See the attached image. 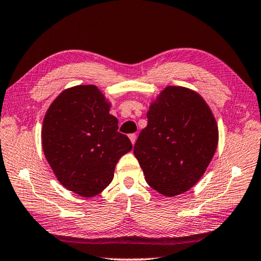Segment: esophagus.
<instances>
[{
	"label": "esophagus",
	"mask_w": 261,
	"mask_h": 261,
	"mask_svg": "<svg viewBox=\"0 0 261 261\" xmlns=\"http://www.w3.org/2000/svg\"><path fill=\"white\" fill-rule=\"evenodd\" d=\"M129 139H130L132 145H134L135 141H137V134H130V135H129Z\"/></svg>",
	"instance_id": "esophagus-1"
}]
</instances>
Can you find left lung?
Here are the masks:
<instances>
[{
    "label": "left lung",
    "instance_id": "obj_1",
    "mask_svg": "<svg viewBox=\"0 0 261 261\" xmlns=\"http://www.w3.org/2000/svg\"><path fill=\"white\" fill-rule=\"evenodd\" d=\"M134 146L147 184L168 198L190 191L217 150L218 123L198 92L167 86L152 100Z\"/></svg>",
    "mask_w": 261,
    "mask_h": 261
}]
</instances>
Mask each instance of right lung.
Segmentation results:
<instances>
[{"label":"right lung","instance_id":"obj_1","mask_svg":"<svg viewBox=\"0 0 261 261\" xmlns=\"http://www.w3.org/2000/svg\"><path fill=\"white\" fill-rule=\"evenodd\" d=\"M111 107L96 86L79 85L62 90L44 115V156L59 182L84 198L100 194L112 182L119 159L132 150Z\"/></svg>","mask_w":261,"mask_h":261}]
</instances>
